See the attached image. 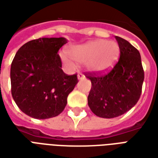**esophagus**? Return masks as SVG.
Segmentation results:
<instances>
[{"label": "esophagus", "instance_id": "obj_1", "mask_svg": "<svg viewBox=\"0 0 158 158\" xmlns=\"http://www.w3.org/2000/svg\"><path fill=\"white\" fill-rule=\"evenodd\" d=\"M77 78H78V79H84L85 77V75L83 73H78V75H77Z\"/></svg>", "mask_w": 158, "mask_h": 158}]
</instances>
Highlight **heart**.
I'll return each instance as SVG.
<instances>
[{
	"instance_id": "b5f03b06",
	"label": "heart",
	"mask_w": 158,
	"mask_h": 158,
	"mask_svg": "<svg viewBox=\"0 0 158 158\" xmlns=\"http://www.w3.org/2000/svg\"><path fill=\"white\" fill-rule=\"evenodd\" d=\"M69 55L61 54L62 62L69 68H73L75 61L79 64H85L89 71L104 73L115 65L120 53L119 45L113 40H96L72 46L68 51Z\"/></svg>"
}]
</instances>
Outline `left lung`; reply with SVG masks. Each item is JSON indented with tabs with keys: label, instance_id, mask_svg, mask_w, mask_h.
<instances>
[{
	"label": "left lung",
	"instance_id": "8db88e82",
	"mask_svg": "<svg viewBox=\"0 0 158 158\" xmlns=\"http://www.w3.org/2000/svg\"><path fill=\"white\" fill-rule=\"evenodd\" d=\"M120 58L106 75L89 74L91 89L88 105L96 116L113 118L132 108L141 94L144 70L139 51L129 41L115 36Z\"/></svg>",
	"mask_w": 158,
	"mask_h": 158
}]
</instances>
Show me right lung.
Wrapping results in <instances>:
<instances>
[{"label": "right lung", "mask_w": 158, "mask_h": 158, "mask_svg": "<svg viewBox=\"0 0 158 158\" xmlns=\"http://www.w3.org/2000/svg\"><path fill=\"white\" fill-rule=\"evenodd\" d=\"M68 42L63 37L40 38L21 46L11 65L12 96L26 115L46 119L59 115L69 93L78 83L77 75L62 71L59 49Z\"/></svg>", "instance_id": "right-lung-1"}]
</instances>
